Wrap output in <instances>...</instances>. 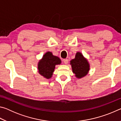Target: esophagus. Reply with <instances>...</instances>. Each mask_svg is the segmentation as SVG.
Instances as JSON below:
<instances>
[{"label": "esophagus", "instance_id": "34e87169", "mask_svg": "<svg viewBox=\"0 0 121 121\" xmlns=\"http://www.w3.org/2000/svg\"><path fill=\"white\" fill-rule=\"evenodd\" d=\"M63 62H64L65 64V65H67V63H68V59H63Z\"/></svg>", "mask_w": 121, "mask_h": 121}]
</instances>
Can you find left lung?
Masks as SVG:
<instances>
[{
  "label": "left lung",
  "mask_w": 121,
  "mask_h": 121,
  "mask_svg": "<svg viewBox=\"0 0 121 121\" xmlns=\"http://www.w3.org/2000/svg\"><path fill=\"white\" fill-rule=\"evenodd\" d=\"M73 73L77 78H82L86 76L90 70V64L82 53L77 52L75 58L70 61Z\"/></svg>",
  "instance_id": "left-lung-1"
}]
</instances>
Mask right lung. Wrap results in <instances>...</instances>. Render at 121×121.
Wrapping results in <instances>:
<instances>
[{
    "mask_svg": "<svg viewBox=\"0 0 121 121\" xmlns=\"http://www.w3.org/2000/svg\"><path fill=\"white\" fill-rule=\"evenodd\" d=\"M61 60L58 56H53L51 52H47L38 63V71L45 78L52 77L56 65H60Z\"/></svg>",
    "mask_w": 121,
    "mask_h": 121,
    "instance_id": "right-lung-1",
    "label": "right lung"
}]
</instances>
